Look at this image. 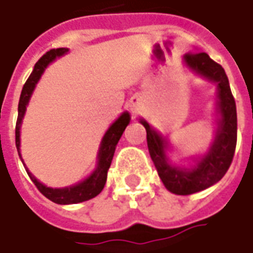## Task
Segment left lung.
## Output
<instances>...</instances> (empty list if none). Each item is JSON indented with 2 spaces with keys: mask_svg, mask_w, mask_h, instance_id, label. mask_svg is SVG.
Returning a JSON list of instances; mask_svg holds the SVG:
<instances>
[{
  "mask_svg": "<svg viewBox=\"0 0 253 253\" xmlns=\"http://www.w3.org/2000/svg\"><path fill=\"white\" fill-rule=\"evenodd\" d=\"M186 64L218 84V107L220 114L219 130L210 152L200 159L192 169L172 167L164 153L166 139L159 135L145 121H141L146 130V142L151 159L157 169L159 176L171 193H197L220 181L230 167L237 144V111L236 101L231 94L229 79L222 65L213 61L204 52H189L183 56Z\"/></svg>",
  "mask_w": 253,
  "mask_h": 253,
  "instance_id": "8db88e82",
  "label": "left lung"
}]
</instances>
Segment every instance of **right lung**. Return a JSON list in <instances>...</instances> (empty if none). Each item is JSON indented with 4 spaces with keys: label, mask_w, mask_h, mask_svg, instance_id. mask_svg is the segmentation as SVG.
<instances>
[{
    "label": "right lung",
    "mask_w": 253,
    "mask_h": 253,
    "mask_svg": "<svg viewBox=\"0 0 253 253\" xmlns=\"http://www.w3.org/2000/svg\"><path fill=\"white\" fill-rule=\"evenodd\" d=\"M68 49L65 47H59V49H50L46 52L42 57H41L34 65V70L31 72V75L28 77L26 84L23 86L22 94H20V100H19V114H17V122H16V148L19 152V146H20V125H22L23 116L26 112V105L28 104V100L31 97V93L34 90L35 84L40 81L42 72L45 71L49 63H52L53 60L59 56H63ZM130 122V115L125 112L122 115L118 121L115 122L112 126L109 127L108 131L105 132L104 138H102L101 146H100V153H98V164H97L96 171L91 175L84 179V182L70 186V188L63 189H52L46 188L45 185H42L37 178H35L31 172H28V176L31 178V181L34 182L37 189L41 193L43 194L46 199H49L53 203L57 204H77V203H82V201L90 200L93 197H96L97 194L101 193L104 189V185L107 182V174H108V169L114 157L115 148L116 144L119 142L122 134L125 131V128ZM20 156V152H19ZM23 162V160H22Z\"/></svg>",
    "instance_id": "obj_1"
}]
</instances>
